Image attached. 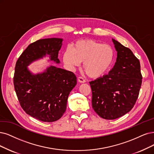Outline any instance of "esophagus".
<instances>
[{
	"mask_svg": "<svg viewBox=\"0 0 154 154\" xmlns=\"http://www.w3.org/2000/svg\"><path fill=\"white\" fill-rule=\"evenodd\" d=\"M78 81L80 82V83H84V82H86V80H85V79L83 78V77H79V78H78Z\"/></svg>",
	"mask_w": 154,
	"mask_h": 154,
	"instance_id": "34e87169",
	"label": "esophagus"
}]
</instances>
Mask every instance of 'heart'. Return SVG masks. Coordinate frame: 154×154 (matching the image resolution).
I'll return each instance as SVG.
<instances>
[{
	"mask_svg": "<svg viewBox=\"0 0 154 154\" xmlns=\"http://www.w3.org/2000/svg\"><path fill=\"white\" fill-rule=\"evenodd\" d=\"M115 52L112 46L91 39L77 42L73 50L67 48L63 61L70 68L80 66L91 78H100L110 70L114 61Z\"/></svg>",
	"mask_w": 154,
	"mask_h": 154,
	"instance_id": "b5f03b06",
	"label": "heart"
}]
</instances>
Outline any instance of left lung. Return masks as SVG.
<instances>
[{"mask_svg": "<svg viewBox=\"0 0 154 154\" xmlns=\"http://www.w3.org/2000/svg\"><path fill=\"white\" fill-rule=\"evenodd\" d=\"M117 52L115 65L109 74L89 82L92 106L101 118L113 120L131 110L142 82L139 60L130 49L112 39Z\"/></svg>", "mask_w": 154, "mask_h": 154, "instance_id": "8db88e82", "label": "left lung"}]
</instances>
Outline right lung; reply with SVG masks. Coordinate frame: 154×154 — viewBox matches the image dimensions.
<instances>
[{
    "instance_id": "1",
    "label": "right lung",
    "mask_w": 154,
    "mask_h": 154,
    "mask_svg": "<svg viewBox=\"0 0 154 154\" xmlns=\"http://www.w3.org/2000/svg\"><path fill=\"white\" fill-rule=\"evenodd\" d=\"M62 41V38H51L30 44L15 66L13 82L20 104L27 114L42 122H54L63 115L77 77L73 72L54 66L37 74L26 67L46 54L51 61L60 63L58 56Z\"/></svg>"
}]
</instances>
